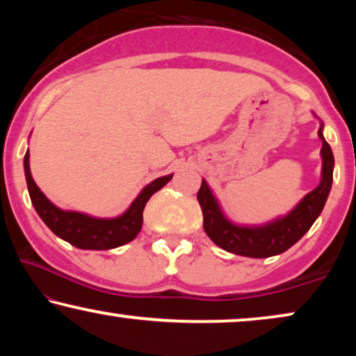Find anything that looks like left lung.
<instances>
[{"label": "left lung", "mask_w": 356, "mask_h": 356, "mask_svg": "<svg viewBox=\"0 0 356 356\" xmlns=\"http://www.w3.org/2000/svg\"><path fill=\"white\" fill-rule=\"evenodd\" d=\"M324 124L321 123L318 131L323 149V173L318 188L306 194L293 211L285 217H279L266 225H236L223 216L218 201L209 188L206 179H202L201 189L197 193V201L201 204L204 216V232L218 248L238 256L246 257H270L280 254L295 245L323 212L324 204L332 188L334 154L330 145L323 136Z\"/></svg>", "instance_id": "obj_1"}]
</instances>
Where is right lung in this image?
<instances>
[{"label":"right lung","mask_w":356,"mask_h":356,"mask_svg":"<svg viewBox=\"0 0 356 356\" xmlns=\"http://www.w3.org/2000/svg\"><path fill=\"white\" fill-rule=\"evenodd\" d=\"M24 172H26L29 196L42 220L56 236L79 250H113V248L133 241L143 227L145 204L154 193L162 189L173 177V175H167V177L154 179L138 194L128 211L121 213L120 217L97 218L82 212L63 211L50 202V199H47L33 181L31 167H29V150L24 157Z\"/></svg>","instance_id":"right-lung-1"}]
</instances>
